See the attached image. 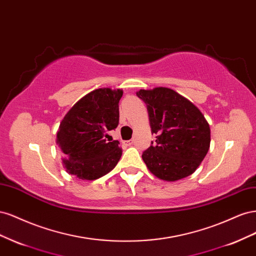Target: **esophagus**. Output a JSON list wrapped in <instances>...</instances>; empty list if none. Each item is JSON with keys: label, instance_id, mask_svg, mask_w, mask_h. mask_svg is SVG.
<instances>
[{"label": "esophagus", "instance_id": "esophagus-1", "mask_svg": "<svg viewBox=\"0 0 256 256\" xmlns=\"http://www.w3.org/2000/svg\"><path fill=\"white\" fill-rule=\"evenodd\" d=\"M125 143H126V145H132V144H134V140H129V141H126Z\"/></svg>", "mask_w": 256, "mask_h": 256}]
</instances>
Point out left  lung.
I'll return each mask as SVG.
<instances>
[{"mask_svg":"<svg viewBox=\"0 0 256 256\" xmlns=\"http://www.w3.org/2000/svg\"><path fill=\"white\" fill-rule=\"evenodd\" d=\"M156 141L143 152L150 171L162 180L175 182L194 173L210 145V128L190 100L168 88L140 90Z\"/></svg>","mask_w":256,"mask_h":256,"instance_id":"1","label":"left lung"}]
</instances>
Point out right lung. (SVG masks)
<instances>
[{
	"instance_id": "1",
	"label": "right lung",
	"mask_w": 256,
	"mask_h": 256,
	"mask_svg": "<svg viewBox=\"0 0 256 256\" xmlns=\"http://www.w3.org/2000/svg\"><path fill=\"white\" fill-rule=\"evenodd\" d=\"M122 96V90H95L82 97L64 116L56 143L69 174L94 180L118 164L122 156L120 142L106 138L110 130L118 126Z\"/></svg>"
}]
</instances>
